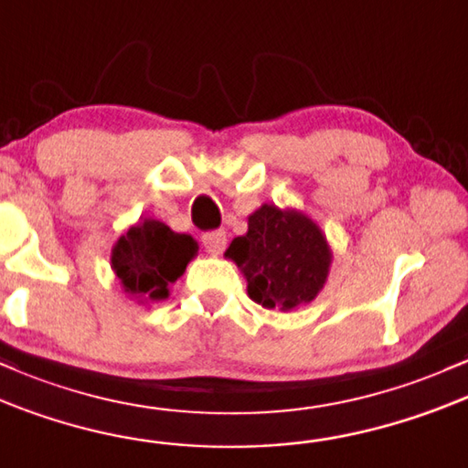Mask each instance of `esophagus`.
<instances>
[{
	"label": "esophagus",
	"mask_w": 468,
	"mask_h": 468,
	"mask_svg": "<svg viewBox=\"0 0 468 468\" xmlns=\"http://www.w3.org/2000/svg\"><path fill=\"white\" fill-rule=\"evenodd\" d=\"M203 248H206L209 254H220V251L225 250V245H228V236L225 232H206L203 234Z\"/></svg>",
	"instance_id": "1"
}]
</instances>
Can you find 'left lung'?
Wrapping results in <instances>:
<instances>
[{
  "instance_id": "1",
  "label": "left lung",
  "mask_w": 468,
  "mask_h": 468,
  "mask_svg": "<svg viewBox=\"0 0 468 468\" xmlns=\"http://www.w3.org/2000/svg\"><path fill=\"white\" fill-rule=\"evenodd\" d=\"M225 259L248 281V296L265 309L292 312L312 303L324 287L334 251L307 214L262 203L236 236Z\"/></svg>"
}]
</instances>
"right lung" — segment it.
<instances>
[{
  "mask_svg": "<svg viewBox=\"0 0 468 468\" xmlns=\"http://www.w3.org/2000/svg\"><path fill=\"white\" fill-rule=\"evenodd\" d=\"M197 251L198 243L190 234L172 232L156 218H139L112 245L110 267L130 298L159 303L170 296V285Z\"/></svg>",
  "mask_w": 468,
  "mask_h": 468,
  "instance_id": "right-lung-1",
  "label": "right lung"
}]
</instances>
